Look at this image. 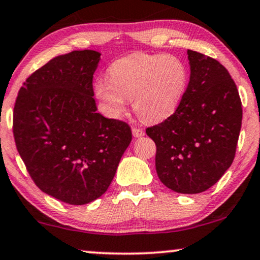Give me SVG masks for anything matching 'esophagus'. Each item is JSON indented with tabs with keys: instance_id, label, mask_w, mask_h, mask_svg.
<instances>
[{
	"instance_id": "1",
	"label": "esophagus",
	"mask_w": 260,
	"mask_h": 260,
	"mask_svg": "<svg viewBox=\"0 0 260 260\" xmlns=\"http://www.w3.org/2000/svg\"><path fill=\"white\" fill-rule=\"evenodd\" d=\"M133 135L135 137L145 136V130L140 129V127H133Z\"/></svg>"
}]
</instances>
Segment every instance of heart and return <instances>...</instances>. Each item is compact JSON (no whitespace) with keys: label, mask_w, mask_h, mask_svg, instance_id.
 Returning a JSON list of instances; mask_svg holds the SVG:
<instances>
[{"label":"heart","mask_w":260,"mask_h":260,"mask_svg":"<svg viewBox=\"0 0 260 260\" xmlns=\"http://www.w3.org/2000/svg\"><path fill=\"white\" fill-rule=\"evenodd\" d=\"M108 81L100 79L94 90L110 114L119 117L133 100L143 120L156 123L174 114L188 86V69L169 54L134 53L111 63Z\"/></svg>","instance_id":"heart-1"}]
</instances>
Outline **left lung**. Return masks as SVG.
Returning a JSON list of instances; mask_svg holds the SVG:
<instances>
[{
    "label": "left lung",
    "instance_id": "left-lung-1",
    "mask_svg": "<svg viewBox=\"0 0 260 260\" xmlns=\"http://www.w3.org/2000/svg\"><path fill=\"white\" fill-rule=\"evenodd\" d=\"M190 78L183 100L162 123L147 127L156 145L162 184L182 194L203 193L233 164L241 130L238 88L222 63L188 50Z\"/></svg>",
    "mask_w": 260,
    "mask_h": 260
}]
</instances>
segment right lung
<instances>
[{
    "mask_svg": "<svg viewBox=\"0 0 260 260\" xmlns=\"http://www.w3.org/2000/svg\"><path fill=\"white\" fill-rule=\"evenodd\" d=\"M100 55L85 49L54 57L22 84L13 112L15 145L35 184L70 205L107 190L133 139L125 121L98 113Z\"/></svg>",
    "mask_w": 260,
    "mask_h": 260,
    "instance_id": "right-lung-1",
    "label": "right lung"
}]
</instances>
